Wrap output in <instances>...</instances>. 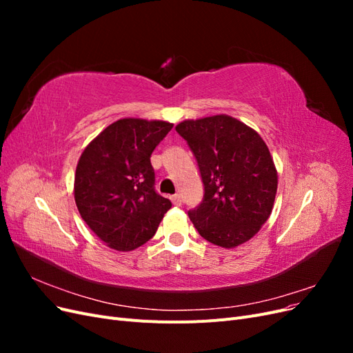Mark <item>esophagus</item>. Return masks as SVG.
Segmentation results:
<instances>
[{"label":"esophagus","mask_w":353,"mask_h":353,"mask_svg":"<svg viewBox=\"0 0 353 353\" xmlns=\"http://www.w3.org/2000/svg\"><path fill=\"white\" fill-rule=\"evenodd\" d=\"M170 200H172V203L175 206H179L181 205V196L179 194H174V196H170Z\"/></svg>","instance_id":"obj_1"}]
</instances>
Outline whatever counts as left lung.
Segmentation results:
<instances>
[{
  "instance_id": "8db88e82",
  "label": "left lung",
  "mask_w": 353,
  "mask_h": 353,
  "mask_svg": "<svg viewBox=\"0 0 353 353\" xmlns=\"http://www.w3.org/2000/svg\"><path fill=\"white\" fill-rule=\"evenodd\" d=\"M176 132L200 170L205 196L188 210L200 236L231 249L250 240L270 218L276 169L261 135L227 114L184 121Z\"/></svg>"
}]
</instances>
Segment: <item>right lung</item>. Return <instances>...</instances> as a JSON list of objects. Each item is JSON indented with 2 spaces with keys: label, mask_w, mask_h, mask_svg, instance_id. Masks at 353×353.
<instances>
[{
  "label": "right lung",
  "mask_w": 353,
  "mask_h": 353,
  "mask_svg": "<svg viewBox=\"0 0 353 353\" xmlns=\"http://www.w3.org/2000/svg\"><path fill=\"white\" fill-rule=\"evenodd\" d=\"M162 121L121 119L88 144L74 174V201L109 248L130 252L150 240L172 206L154 188L150 156L172 130Z\"/></svg>",
  "instance_id": "add662e5"
}]
</instances>
